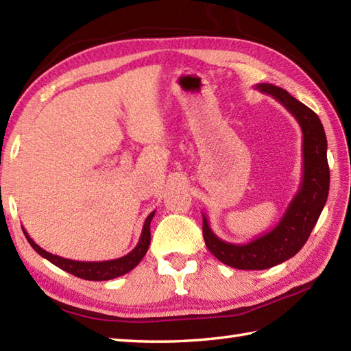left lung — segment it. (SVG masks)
<instances>
[{"label":"left lung","mask_w":351,"mask_h":351,"mask_svg":"<svg viewBox=\"0 0 351 351\" xmlns=\"http://www.w3.org/2000/svg\"><path fill=\"white\" fill-rule=\"evenodd\" d=\"M255 88L280 102L300 125L303 134V175L299 191L289 202L278 225L247 244H232L221 240L213 232L210 221L202 213L204 240L208 250L223 264L238 270H265L293 258L308 241L312 229L317 225L329 196L330 184L327 140L319 117L278 86L261 83Z\"/></svg>","instance_id":"8db88e82"}]
</instances>
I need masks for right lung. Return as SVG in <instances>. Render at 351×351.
<instances>
[{
  "label": "right lung",
  "instance_id": "obj_1",
  "mask_svg": "<svg viewBox=\"0 0 351 351\" xmlns=\"http://www.w3.org/2000/svg\"><path fill=\"white\" fill-rule=\"evenodd\" d=\"M154 215H155V211L146 217L143 229H141L140 240L136 247H134L128 255L117 259H110V261H95V263L73 261L68 258H62L58 255H52V253L43 250L40 245H37L33 241V238L27 234V230L24 228H22V230H24L25 238L28 240V243L32 244V247L39 253L42 258L48 259L51 264L57 265L58 268H62V270L86 280H111V279L119 278V276L130 273L132 268H136L138 265L140 261L146 255L149 244H151V221L154 219Z\"/></svg>",
  "mask_w": 351,
  "mask_h": 351
}]
</instances>
